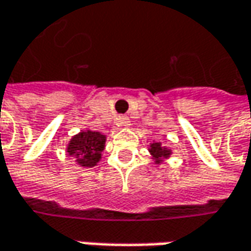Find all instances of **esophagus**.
Listing matches in <instances>:
<instances>
[{
  "mask_svg": "<svg viewBox=\"0 0 251 251\" xmlns=\"http://www.w3.org/2000/svg\"><path fill=\"white\" fill-rule=\"evenodd\" d=\"M117 124H119L120 127H128V126H130V119H128L127 116H120V117L117 119Z\"/></svg>",
  "mask_w": 251,
  "mask_h": 251,
  "instance_id": "obj_1",
  "label": "esophagus"
}]
</instances>
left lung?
<instances>
[{"label":"left lung","instance_id":"obj_1","mask_svg":"<svg viewBox=\"0 0 251 251\" xmlns=\"http://www.w3.org/2000/svg\"><path fill=\"white\" fill-rule=\"evenodd\" d=\"M150 153L152 159L155 160V163H162L165 159H169V156L172 155V150H169L166 147H163L158 141H153L150 145Z\"/></svg>","mask_w":251,"mask_h":251}]
</instances>
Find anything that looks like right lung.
I'll return each instance as SVG.
<instances>
[{
  "label": "right lung",
  "mask_w": 251,
  "mask_h": 251,
  "mask_svg": "<svg viewBox=\"0 0 251 251\" xmlns=\"http://www.w3.org/2000/svg\"><path fill=\"white\" fill-rule=\"evenodd\" d=\"M106 145V135L99 131L85 130L74 135L67 145V153L75 158L82 168H93L101 159V152Z\"/></svg>",
  "instance_id": "right-lung-1"
}]
</instances>
